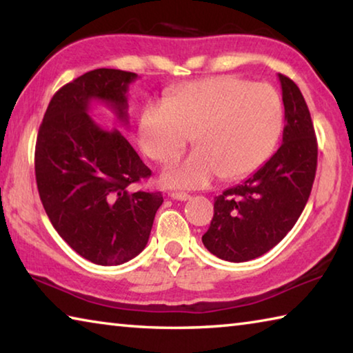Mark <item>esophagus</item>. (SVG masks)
<instances>
[{"instance_id": "34e87169", "label": "esophagus", "mask_w": 353, "mask_h": 353, "mask_svg": "<svg viewBox=\"0 0 353 353\" xmlns=\"http://www.w3.org/2000/svg\"><path fill=\"white\" fill-rule=\"evenodd\" d=\"M171 199H176V201H190L191 196L188 193H183V191H172L170 193Z\"/></svg>"}]
</instances>
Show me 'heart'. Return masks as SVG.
<instances>
[{
    "label": "heart",
    "mask_w": 353,
    "mask_h": 353,
    "mask_svg": "<svg viewBox=\"0 0 353 353\" xmlns=\"http://www.w3.org/2000/svg\"><path fill=\"white\" fill-rule=\"evenodd\" d=\"M283 128L279 93L268 83L223 74L190 82L168 101H149L139 121L140 145L160 163L176 160L193 135L196 151L163 171L170 187L199 188L252 174L270 159Z\"/></svg>",
    "instance_id": "heart-1"
}]
</instances>
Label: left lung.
I'll return each mask as SVG.
<instances>
[{
  "instance_id": "1",
  "label": "left lung",
  "mask_w": 353,
  "mask_h": 353,
  "mask_svg": "<svg viewBox=\"0 0 353 353\" xmlns=\"http://www.w3.org/2000/svg\"><path fill=\"white\" fill-rule=\"evenodd\" d=\"M285 105L283 143L243 183L214 198V214L202 243L225 261L256 259L283 240L305 208L318 166V141L310 110L290 77L279 74Z\"/></svg>"
}]
</instances>
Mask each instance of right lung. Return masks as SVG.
<instances>
[{"instance_id": "obj_1", "label": "right lung", "mask_w": 353, "mask_h": 353, "mask_svg": "<svg viewBox=\"0 0 353 353\" xmlns=\"http://www.w3.org/2000/svg\"><path fill=\"white\" fill-rule=\"evenodd\" d=\"M135 73L98 68L57 90L40 124L35 181L45 212L71 249L101 266L123 265L146 248L160 191H130L151 176L118 129L101 128L88 115L104 103L129 124L128 90Z\"/></svg>"}]
</instances>
